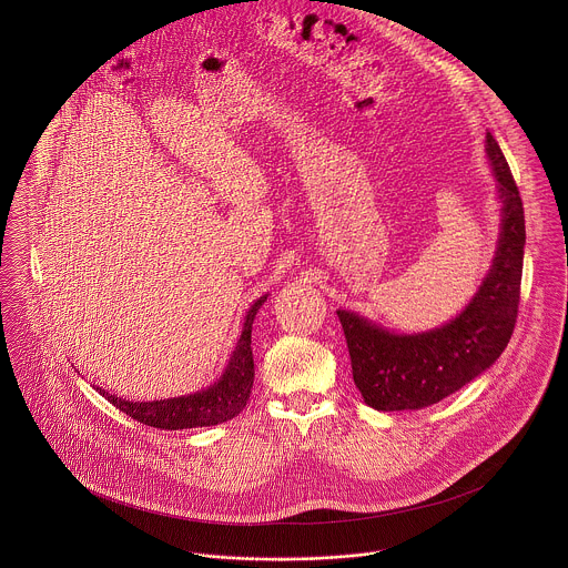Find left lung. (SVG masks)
<instances>
[{"mask_svg": "<svg viewBox=\"0 0 568 568\" xmlns=\"http://www.w3.org/2000/svg\"><path fill=\"white\" fill-rule=\"evenodd\" d=\"M486 151L503 205L500 236L494 262L464 313L422 334H394L354 313L336 311L354 385L365 405L376 410H410L448 398L484 374L511 338L520 302L525 212L491 133H487Z\"/></svg>", "mask_w": 568, "mask_h": 568, "instance_id": "1", "label": "left lung"}]
</instances>
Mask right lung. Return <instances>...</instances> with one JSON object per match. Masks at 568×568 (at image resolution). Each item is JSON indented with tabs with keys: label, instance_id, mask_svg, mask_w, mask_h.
<instances>
[{
	"label": "right lung",
	"instance_id": "1",
	"mask_svg": "<svg viewBox=\"0 0 568 568\" xmlns=\"http://www.w3.org/2000/svg\"><path fill=\"white\" fill-rule=\"evenodd\" d=\"M266 302V295L260 297L246 313L243 324V334L232 352L227 369L223 376L203 392L168 398V400H153V403H131L118 398L104 389H98L102 398H106L115 408L126 413L129 417L138 419L140 424L155 426L162 430H181V428H196V426H214L236 417L248 400L253 387V354H251V325Z\"/></svg>",
	"mask_w": 568,
	"mask_h": 568
}]
</instances>
